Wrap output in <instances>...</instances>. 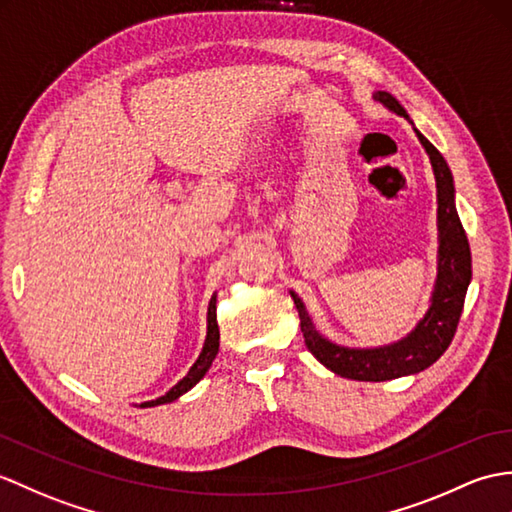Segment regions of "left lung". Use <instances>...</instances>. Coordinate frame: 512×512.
Returning <instances> with one entry per match:
<instances>
[{"mask_svg":"<svg viewBox=\"0 0 512 512\" xmlns=\"http://www.w3.org/2000/svg\"><path fill=\"white\" fill-rule=\"evenodd\" d=\"M373 100L399 117H406L412 124L406 109L388 91H375ZM412 130L417 133L421 146L430 157L436 178L438 255L436 281L427 312L401 340L382 344V347H344V344L331 342L320 334L301 296L290 290L296 310H299L307 349L331 373L347 379H358V382H386V379L417 375L430 368L454 340L467 288L471 283V251L467 233L462 229L456 211L454 176H451L443 154L419 133L414 124Z\"/></svg>","mask_w":512,"mask_h":512,"instance_id":"obj_1","label":"left lung"}]
</instances>
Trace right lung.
<instances>
[{
    "instance_id": "obj_1",
    "label": "right lung",
    "mask_w": 512,
    "mask_h": 512,
    "mask_svg": "<svg viewBox=\"0 0 512 512\" xmlns=\"http://www.w3.org/2000/svg\"><path fill=\"white\" fill-rule=\"evenodd\" d=\"M216 301H218V294L211 296L209 307H207V336H205V344H202V351L198 355V360L189 368L187 375L181 379V382H176L165 395L157 397V399H150L139 403V408H154V406H165V403H172L178 397H183L187 390H192L202 377L207 375L211 362L216 360L218 349H220V329H218V318H216Z\"/></svg>"
}]
</instances>
